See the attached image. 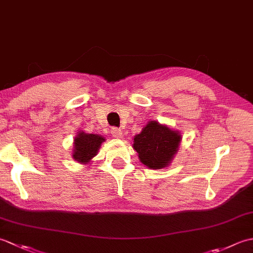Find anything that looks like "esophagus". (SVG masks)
<instances>
[{
    "label": "esophagus",
    "instance_id": "esophagus-1",
    "mask_svg": "<svg viewBox=\"0 0 253 253\" xmlns=\"http://www.w3.org/2000/svg\"><path fill=\"white\" fill-rule=\"evenodd\" d=\"M111 133H112V136L115 137V138H122L123 137V131L120 129V128H116V127L112 128Z\"/></svg>",
    "mask_w": 253,
    "mask_h": 253
}]
</instances>
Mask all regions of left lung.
<instances>
[{
  "instance_id": "1",
  "label": "left lung",
  "mask_w": 253,
  "mask_h": 253,
  "mask_svg": "<svg viewBox=\"0 0 253 253\" xmlns=\"http://www.w3.org/2000/svg\"><path fill=\"white\" fill-rule=\"evenodd\" d=\"M180 139L178 132L157 122H150L133 139V149L141 163L150 169H160L168 166L174 158Z\"/></svg>"
}]
</instances>
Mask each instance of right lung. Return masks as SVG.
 Listing matches in <instances>:
<instances>
[{
  "instance_id": "right-lung-1",
  "label": "right lung",
  "mask_w": 253,
  "mask_h": 253,
  "mask_svg": "<svg viewBox=\"0 0 253 253\" xmlns=\"http://www.w3.org/2000/svg\"><path fill=\"white\" fill-rule=\"evenodd\" d=\"M105 139L98 135L92 133L80 132L75 138V150L73 158L82 163H88L89 161L95 157L98 153V150Z\"/></svg>"
}]
</instances>
